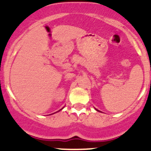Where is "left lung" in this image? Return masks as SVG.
Instances as JSON below:
<instances>
[{"mask_svg": "<svg viewBox=\"0 0 151 151\" xmlns=\"http://www.w3.org/2000/svg\"><path fill=\"white\" fill-rule=\"evenodd\" d=\"M95 109H96V111H98V112H100L99 110H98V109H96V108H95Z\"/></svg>", "mask_w": 151, "mask_h": 151, "instance_id": "8db88e82", "label": "left lung"}]
</instances>
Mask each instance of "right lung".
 Listing matches in <instances>:
<instances>
[{
    "mask_svg": "<svg viewBox=\"0 0 151 151\" xmlns=\"http://www.w3.org/2000/svg\"><path fill=\"white\" fill-rule=\"evenodd\" d=\"M62 109H63V108H62ZM61 109H60V110H61ZM60 110H59V111H60Z\"/></svg>",
    "mask_w": 151,
    "mask_h": 151,
    "instance_id": "right-lung-1",
    "label": "right lung"
}]
</instances>
